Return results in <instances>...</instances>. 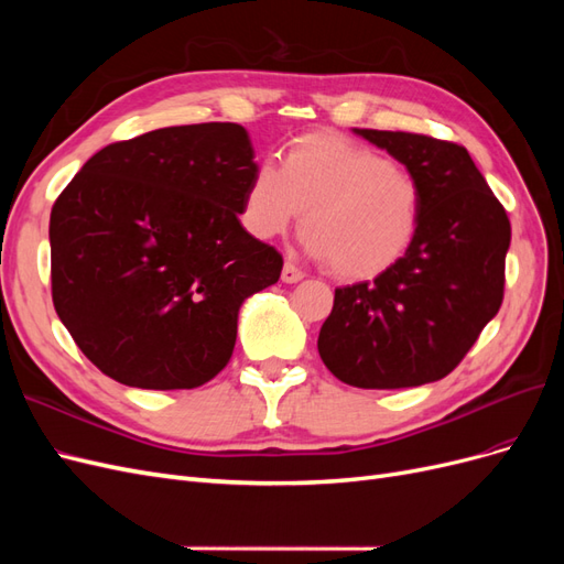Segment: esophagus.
I'll return each mask as SVG.
<instances>
[{
    "mask_svg": "<svg viewBox=\"0 0 564 564\" xmlns=\"http://www.w3.org/2000/svg\"><path fill=\"white\" fill-rule=\"evenodd\" d=\"M301 280H303V272H301L292 261H286L284 268H282V282L296 284V282H301Z\"/></svg>",
    "mask_w": 564,
    "mask_h": 564,
    "instance_id": "obj_1",
    "label": "esophagus"
}]
</instances>
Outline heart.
Listing matches in <instances>:
<instances>
[{
	"label": "heart",
	"mask_w": 564,
	"mask_h": 564,
	"mask_svg": "<svg viewBox=\"0 0 564 564\" xmlns=\"http://www.w3.org/2000/svg\"><path fill=\"white\" fill-rule=\"evenodd\" d=\"M421 209L409 169L346 135L313 131L286 145L280 169L268 160L253 166L240 218L256 240H272L305 212L303 249L334 278L362 282L404 259Z\"/></svg>",
	"instance_id": "1"
}]
</instances>
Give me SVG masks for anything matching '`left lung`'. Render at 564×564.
I'll return each instance as SVG.
<instances>
[{
    "label": "left lung",
    "mask_w": 564,
    "mask_h": 564,
    "mask_svg": "<svg viewBox=\"0 0 564 564\" xmlns=\"http://www.w3.org/2000/svg\"><path fill=\"white\" fill-rule=\"evenodd\" d=\"M421 185L414 245L373 282L336 289L317 350L355 388L445 379L499 313L510 220L464 145L406 131L352 129Z\"/></svg>",
    "instance_id": "1"
}]
</instances>
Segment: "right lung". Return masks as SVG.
<instances>
[{
  "label": "right lung",
  "mask_w": 564,
  "mask_h": 564,
  "mask_svg": "<svg viewBox=\"0 0 564 564\" xmlns=\"http://www.w3.org/2000/svg\"><path fill=\"white\" fill-rule=\"evenodd\" d=\"M245 127H166L112 143L51 209V294L106 377L197 388L230 360L242 303L275 284L282 256L251 237Z\"/></svg>",
  "instance_id": "right-lung-1"
}]
</instances>
